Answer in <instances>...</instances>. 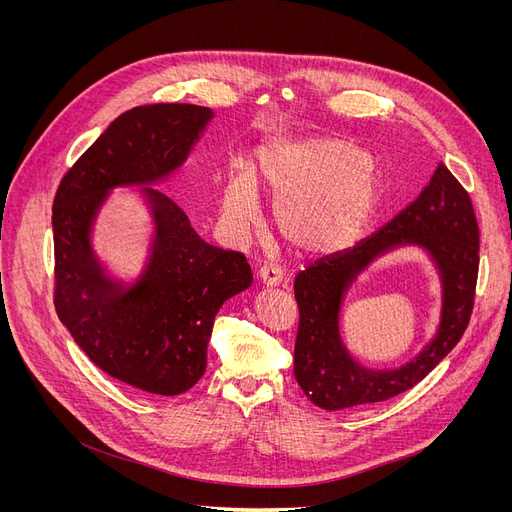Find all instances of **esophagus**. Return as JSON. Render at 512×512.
<instances>
[{
  "label": "esophagus",
  "instance_id": "obj_1",
  "mask_svg": "<svg viewBox=\"0 0 512 512\" xmlns=\"http://www.w3.org/2000/svg\"><path fill=\"white\" fill-rule=\"evenodd\" d=\"M257 280H259V284L265 286V288H276V286H280V282H282V274L276 270V267H272V265H263L261 270L257 272Z\"/></svg>",
  "mask_w": 512,
  "mask_h": 512
}]
</instances>
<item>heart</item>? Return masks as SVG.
Returning <instances> with one entry per match:
<instances>
[{
	"label": "heart",
	"instance_id": "obj_1",
	"mask_svg": "<svg viewBox=\"0 0 512 512\" xmlns=\"http://www.w3.org/2000/svg\"><path fill=\"white\" fill-rule=\"evenodd\" d=\"M259 193L274 201L272 224L294 255L324 257L365 234L384 199V174L342 137L270 139L257 147L251 170L226 174L222 218L234 236L255 222Z\"/></svg>",
	"mask_w": 512,
	"mask_h": 512
}]
</instances>
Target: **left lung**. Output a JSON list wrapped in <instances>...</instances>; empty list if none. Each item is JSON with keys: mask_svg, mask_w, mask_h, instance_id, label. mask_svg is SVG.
<instances>
[{"mask_svg": "<svg viewBox=\"0 0 512 512\" xmlns=\"http://www.w3.org/2000/svg\"><path fill=\"white\" fill-rule=\"evenodd\" d=\"M423 248L443 284L441 324L409 364L371 370L355 362L339 336V311L347 290L384 252ZM479 267V228L471 199L444 164H438L421 195L353 249L311 263L294 280L299 334L294 378L305 396L326 411L388 400L419 384L456 346L469 326Z\"/></svg>", "mask_w": 512, "mask_h": 512, "instance_id": "obj_1", "label": "left lung"}]
</instances>
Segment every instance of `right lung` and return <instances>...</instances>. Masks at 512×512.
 <instances>
[{
    "instance_id": "right-lung-1",
    "label": "right lung",
    "mask_w": 512,
    "mask_h": 512,
    "mask_svg": "<svg viewBox=\"0 0 512 512\" xmlns=\"http://www.w3.org/2000/svg\"><path fill=\"white\" fill-rule=\"evenodd\" d=\"M209 107H132L105 128L62 178L53 199L56 311L83 353L112 378L157 396L191 390L205 373L213 319L253 282L247 257L195 232L157 188L182 168L207 124ZM141 185L154 220L140 278L124 283L96 259L90 232L114 187Z\"/></svg>"
}]
</instances>
